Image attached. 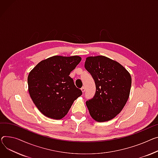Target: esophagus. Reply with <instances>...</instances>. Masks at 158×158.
I'll return each mask as SVG.
<instances>
[{"mask_svg":"<svg viewBox=\"0 0 158 158\" xmlns=\"http://www.w3.org/2000/svg\"><path fill=\"white\" fill-rule=\"evenodd\" d=\"M81 91H82V93H84V92H85V87H82V88H81Z\"/></svg>","mask_w":158,"mask_h":158,"instance_id":"obj_1","label":"esophagus"}]
</instances>
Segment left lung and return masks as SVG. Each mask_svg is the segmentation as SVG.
Returning a JSON list of instances; mask_svg holds the SVG:
<instances>
[{
    "label": "left lung",
    "mask_w": 158,
    "mask_h": 158,
    "mask_svg": "<svg viewBox=\"0 0 158 158\" xmlns=\"http://www.w3.org/2000/svg\"><path fill=\"white\" fill-rule=\"evenodd\" d=\"M85 67L96 86L94 97L86 102L91 116L98 122L114 118L129 98L131 85L129 72L118 62L104 56L88 57Z\"/></svg>",
    "instance_id": "8db88e82"
}]
</instances>
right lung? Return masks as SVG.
<instances>
[{
  "mask_svg": "<svg viewBox=\"0 0 158 158\" xmlns=\"http://www.w3.org/2000/svg\"><path fill=\"white\" fill-rule=\"evenodd\" d=\"M81 58L54 56L41 61L28 76L30 96L46 117L60 119L65 116L72 103L82 94L69 75Z\"/></svg>",
  "mask_w": 158,
  "mask_h": 158,
  "instance_id": "obj_1",
  "label": "right lung"
}]
</instances>
